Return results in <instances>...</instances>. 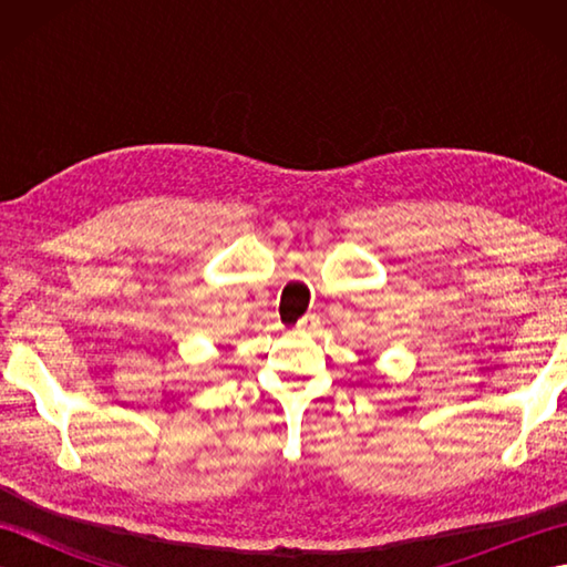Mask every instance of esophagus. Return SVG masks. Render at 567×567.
Masks as SVG:
<instances>
[{"label": "esophagus", "mask_w": 567, "mask_h": 567, "mask_svg": "<svg viewBox=\"0 0 567 567\" xmlns=\"http://www.w3.org/2000/svg\"><path fill=\"white\" fill-rule=\"evenodd\" d=\"M317 323H319L317 315H307V317H302V321H299V329H311V327H317Z\"/></svg>", "instance_id": "34e87169"}]
</instances>
